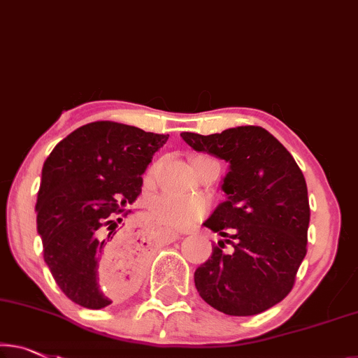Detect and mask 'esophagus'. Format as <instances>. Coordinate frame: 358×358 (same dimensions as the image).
Listing matches in <instances>:
<instances>
[{"label":"esophagus","instance_id":"34e87169","mask_svg":"<svg viewBox=\"0 0 358 358\" xmlns=\"http://www.w3.org/2000/svg\"><path fill=\"white\" fill-rule=\"evenodd\" d=\"M179 234L178 232H171V231H166L164 232V239H166L168 242H174V241H178L179 239Z\"/></svg>","mask_w":358,"mask_h":358}]
</instances>
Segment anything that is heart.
<instances>
[{"label": "heart", "mask_w": 358, "mask_h": 358, "mask_svg": "<svg viewBox=\"0 0 358 358\" xmlns=\"http://www.w3.org/2000/svg\"><path fill=\"white\" fill-rule=\"evenodd\" d=\"M157 164L148 169L147 176L152 178ZM210 210V201L205 196H179L173 194H158L148 201V213L159 224L171 229H189L203 220Z\"/></svg>", "instance_id": "obj_1"}]
</instances>
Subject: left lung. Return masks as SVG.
Listing matches in <instances>:
<instances>
[{
	"label": "left lung",
	"mask_w": 358,
	"mask_h": 358,
	"mask_svg": "<svg viewBox=\"0 0 358 358\" xmlns=\"http://www.w3.org/2000/svg\"><path fill=\"white\" fill-rule=\"evenodd\" d=\"M180 137L196 152L226 159V201L208 229L224 241L195 269V287L211 307L232 317L258 315L292 291L307 255L310 205L307 182L286 147L260 126ZM226 243L231 252L222 248Z\"/></svg>",
	"instance_id": "1"
}]
</instances>
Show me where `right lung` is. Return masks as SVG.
I'll return each mask as SVG.
<instances>
[{
  "mask_svg": "<svg viewBox=\"0 0 358 358\" xmlns=\"http://www.w3.org/2000/svg\"><path fill=\"white\" fill-rule=\"evenodd\" d=\"M168 137L96 121L71 132L46 158L35 206L43 258L80 307L105 308L129 294L124 276L138 274L141 248L115 231L113 220L131 213L126 208L142 194V174ZM110 259L117 262L115 282L101 285L99 268Z\"/></svg>",
  "mask_w": 358,
  "mask_h": 358,
  "instance_id": "right-lung-1",
  "label": "right lung"
}]
</instances>
